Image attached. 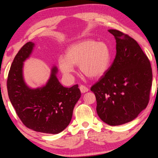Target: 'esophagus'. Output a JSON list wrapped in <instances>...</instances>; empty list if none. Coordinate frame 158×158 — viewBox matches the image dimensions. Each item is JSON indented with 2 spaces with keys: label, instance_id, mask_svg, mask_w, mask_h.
Segmentation results:
<instances>
[{
  "label": "esophagus",
  "instance_id": "esophagus-1",
  "mask_svg": "<svg viewBox=\"0 0 158 158\" xmlns=\"http://www.w3.org/2000/svg\"><path fill=\"white\" fill-rule=\"evenodd\" d=\"M80 89L81 92H82V93H85L89 90L88 88L86 86H85V85H80Z\"/></svg>",
  "mask_w": 158,
  "mask_h": 158
}]
</instances>
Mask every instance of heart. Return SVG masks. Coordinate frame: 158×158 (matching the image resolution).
Instances as JSON below:
<instances>
[{
	"label": "heart",
	"mask_w": 158,
	"mask_h": 158,
	"mask_svg": "<svg viewBox=\"0 0 158 158\" xmlns=\"http://www.w3.org/2000/svg\"><path fill=\"white\" fill-rule=\"evenodd\" d=\"M111 54L107 45L92 40L81 41L66 49L65 57L58 59L59 69L63 74L70 77L74 72V65L87 77L95 78L102 76L107 70Z\"/></svg>",
	"instance_id": "obj_1"
}]
</instances>
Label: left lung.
<instances>
[{
	"instance_id": "8db88e82",
	"label": "left lung",
	"mask_w": 158,
	"mask_h": 158,
	"mask_svg": "<svg viewBox=\"0 0 158 158\" xmlns=\"http://www.w3.org/2000/svg\"><path fill=\"white\" fill-rule=\"evenodd\" d=\"M117 53L111 66L91 91L96 111L107 125L117 126L134 120L148 106L152 83L150 62L136 40L116 30Z\"/></svg>"
}]
</instances>
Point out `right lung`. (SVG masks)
I'll return each instance as SVG.
<instances>
[{
	"mask_svg": "<svg viewBox=\"0 0 158 158\" xmlns=\"http://www.w3.org/2000/svg\"><path fill=\"white\" fill-rule=\"evenodd\" d=\"M35 44L30 41L18 51L7 79L9 99L23 125L36 132L58 134L67 127L73 109L81 96L78 85L65 88L56 78L53 66L45 85L32 89L24 82L23 65Z\"/></svg>",
	"mask_w": 158,
	"mask_h": 158,
	"instance_id": "add662e5",
	"label": "right lung"
}]
</instances>
